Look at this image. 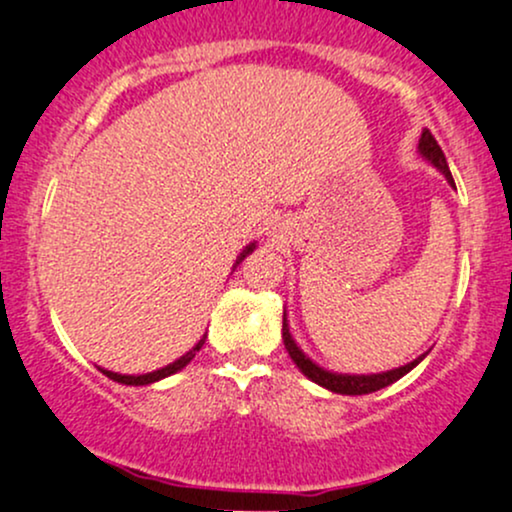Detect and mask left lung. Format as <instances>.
Segmentation results:
<instances>
[{"instance_id":"1","label":"left lung","mask_w":512,"mask_h":512,"mask_svg":"<svg viewBox=\"0 0 512 512\" xmlns=\"http://www.w3.org/2000/svg\"><path fill=\"white\" fill-rule=\"evenodd\" d=\"M418 149H421L423 157H426L433 166H438V169L442 171V176H445V179L455 186V179H452V174H450V166H447V162H445V154H442L438 140L430 135V130H423L421 140H418ZM283 343H285L287 353H290V358L295 360V365L302 370L304 377H309L312 382L321 384V387L331 389V392L350 394V396L370 394V392H377V389H382V387H389V384L401 380L406 372H411L413 367L423 360V355H421V358H416L409 365L396 367V370L380 372V375H336V372H329V370H324V367H319L317 363H312V360H309L307 355L297 348V343L292 341V336H290V329H287L285 317H283Z\"/></svg>"}]
</instances>
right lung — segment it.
Wrapping results in <instances>:
<instances>
[{
  "mask_svg": "<svg viewBox=\"0 0 512 512\" xmlns=\"http://www.w3.org/2000/svg\"><path fill=\"white\" fill-rule=\"evenodd\" d=\"M254 246H256V244L246 246V251H244V254L239 256V261H241V258H244L246 254H249V251H254ZM239 261H237V263H239ZM203 343H205V336L200 338L198 343H195V348H193V350H188L186 355H181L179 360H174V363H171V365L162 367V370L147 372V375H118V372H111V370H101V372H103V375H106V377H111L113 382H120V384H132V387H140V384H152V382H159V380H164V377L174 375V372L183 370V367H186V365L191 363V360L195 358V353H198V350L203 348Z\"/></svg>",
  "mask_w": 512,
  "mask_h": 512,
  "instance_id": "right-lung-1",
  "label": "right lung"
}]
</instances>
